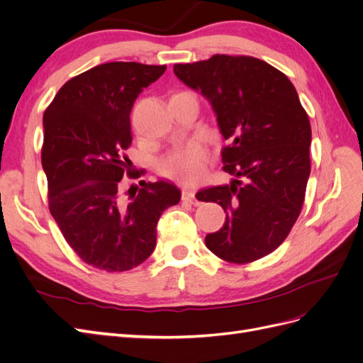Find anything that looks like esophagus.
<instances>
[{
    "instance_id": "34e87169",
    "label": "esophagus",
    "mask_w": 363,
    "mask_h": 363,
    "mask_svg": "<svg viewBox=\"0 0 363 363\" xmlns=\"http://www.w3.org/2000/svg\"><path fill=\"white\" fill-rule=\"evenodd\" d=\"M182 200L183 201H188V203H191L194 206H199L200 204L199 201H196V199H195V191H192V189H183L182 191Z\"/></svg>"
}]
</instances>
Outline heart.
Instances as JSON below:
<instances>
[{"instance_id": "b5f03b06", "label": "heart", "mask_w": 363, "mask_h": 363, "mask_svg": "<svg viewBox=\"0 0 363 363\" xmlns=\"http://www.w3.org/2000/svg\"><path fill=\"white\" fill-rule=\"evenodd\" d=\"M208 162V151L200 140H191L160 163L162 175L183 184H195L200 182Z\"/></svg>"}]
</instances>
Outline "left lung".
Returning <instances> with one entry per match:
<instances>
[{
  "label": "left lung",
  "instance_id": "obj_1",
  "mask_svg": "<svg viewBox=\"0 0 363 363\" xmlns=\"http://www.w3.org/2000/svg\"><path fill=\"white\" fill-rule=\"evenodd\" d=\"M174 74L211 101L227 140L223 169L236 177L196 194L225 212L206 247L230 263L265 257L294 227L311 174L312 130L298 94L281 71L250 56L215 54L174 65Z\"/></svg>",
  "mask_w": 363,
  "mask_h": 363
}]
</instances>
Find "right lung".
Returning <instances> with one entry per match:
<instances>
[{
    "label": "right lung",
    "instance_id": "right-lung-1",
    "mask_svg": "<svg viewBox=\"0 0 363 363\" xmlns=\"http://www.w3.org/2000/svg\"><path fill=\"white\" fill-rule=\"evenodd\" d=\"M164 65L111 62L72 77L43 113L42 168L48 206L65 240L87 265L123 272L140 265L156 247L164 208L180 201L169 182L125 191L139 179L125 151L130 112Z\"/></svg>",
    "mask_w": 363,
    "mask_h": 363
}]
</instances>
